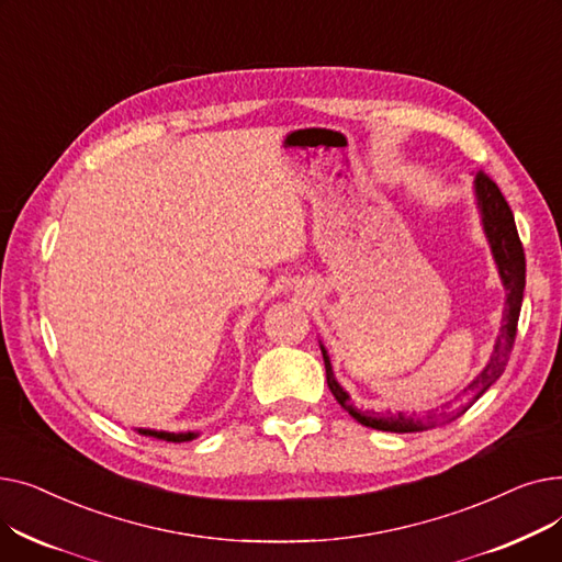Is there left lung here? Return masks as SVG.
Masks as SVG:
<instances>
[{
    "mask_svg": "<svg viewBox=\"0 0 562 562\" xmlns=\"http://www.w3.org/2000/svg\"><path fill=\"white\" fill-rule=\"evenodd\" d=\"M476 200H479V210L483 218V229L490 241L494 261L498 266V276L501 282L506 286V307H504V326H501V335L496 337L494 352L485 369L476 375V380H471V385L464 390V396L456 405H447L441 409H428L424 415H382V412H360L358 407L350 405V396L344 392V387L335 380L333 364L328 358V350L321 346L323 352V362H326V378H328V387L337 403L348 412V415L360 422L362 426L375 428V430H387V432H419L428 428H437L441 424H449L458 419L460 415L474 405L487 390L492 382L504 373L508 360H510V350L515 346V335H517V321L521 312V301H524V284H526V257H524V246L519 241L515 216L510 212V206L504 198V193L498 191V187L490 180V177L481 170L476 175L474 182Z\"/></svg>",
    "mask_w": 562,
    "mask_h": 562,
    "instance_id": "1",
    "label": "left lung"
}]
</instances>
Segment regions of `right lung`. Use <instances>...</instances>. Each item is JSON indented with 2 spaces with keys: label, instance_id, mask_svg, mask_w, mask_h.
<instances>
[{
  "label": "right lung",
  "instance_id": "obj_1",
  "mask_svg": "<svg viewBox=\"0 0 562 562\" xmlns=\"http://www.w3.org/2000/svg\"><path fill=\"white\" fill-rule=\"evenodd\" d=\"M140 435H147V437H157V439H166V441H191L198 437V432H166V430H150V428H138Z\"/></svg>",
  "mask_w": 562,
  "mask_h": 562
}]
</instances>
